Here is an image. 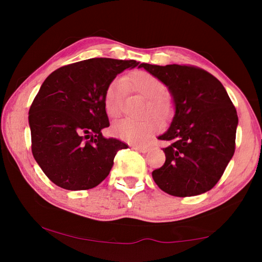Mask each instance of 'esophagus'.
<instances>
[{"label":"esophagus","instance_id":"34e87169","mask_svg":"<svg viewBox=\"0 0 262 262\" xmlns=\"http://www.w3.org/2000/svg\"><path fill=\"white\" fill-rule=\"evenodd\" d=\"M134 149L136 150V151H140L142 154H145V152L149 151V148L148 147H135Z\"/></svg>","mask_w":262,"mask_h":262}]
</instances>
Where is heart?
Listing matches in <instances>:
<instances>
[{"label": "heart", "mask_w": 262, "mask_h": 262, "mask_svg": "<svg viewBox=\"0 0 262 262\" xmlns=\"http://www.w3.org/2000/svg\"><path fill=\"white\" fill-rule=\"evenodd\" d=\"M126 89L145 99L144 114L151 113L159 121H166L173 114V98L165 92L166 86L162 79L145 70H135L122 78H114L106 88L104 105L110 117L120 115ZM157 129L158 121L150 115L141 120L122 119L112 126L115 136L130 143H142Z\"/></svg>", "instance_id": "obj_1"}]
</instances>
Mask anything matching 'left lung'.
Listing matches in <instances>:
<instances>
[{"instance_id":"left-lung-1","label":"left lung","mask_w":262,"mask_h":262,"mask_svg":"<svg viewBox=\"0 0 262 262\" xmlns=\"http://www.w3.org/2000/svg\"><path fill=\"white\" fill-rule=\"evenodd\" d=\"M170 89L176 114L158 137L165 163L152 171L155 183L174 196H194L219 183L236 149L238 115L222 83L205 69L189 64L141 63Z\"/></svg>"}]
</instances>
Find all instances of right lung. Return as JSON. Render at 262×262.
<instances>
[{"label":"right lung","mask_w":262,"mask_h":262,"mask_svg":"<svg viewBox=\"0 0 262 262\" xmlns=\"http://www.w3.org/2000/svg\"><path fill=\"white\" fill-rule=\"evenodd\" d=\"M134 60L94 57L60 67L42 83L29 111L33 157L52 183L68 190L96 187L108 176L119 150L128 145L107 139L104 105L108 83Z\"/></svg>","instance_id":"add662e5"}]
</instances>
